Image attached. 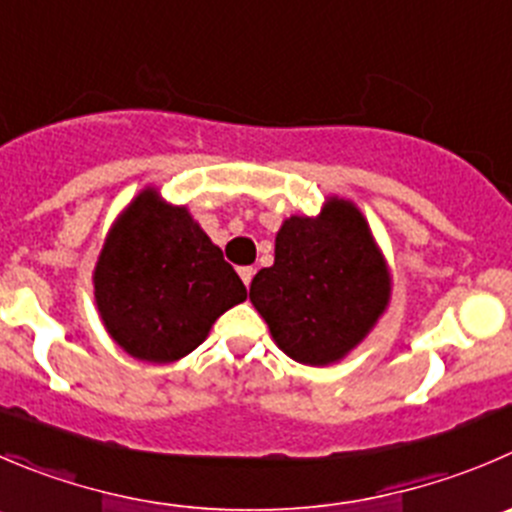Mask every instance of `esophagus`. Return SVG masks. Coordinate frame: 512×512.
<instances>
[{
    "mask_svg": "<svg viewBox=\"0 0 512 512\" xmlns=\"http://www.w3.org/2000/svg\"><path fill=\"white\" fill-rule=\"evenodd\" d=\"M240 277L245 285H250L252 277H255V267H240Z\"/></svg>",
    "mask_w": 512,
    "mask_h": 512,
    "instance_id": "1",
    "label": "esophagus"
}]
</instances>
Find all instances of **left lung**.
I'll return each instance as SVG.
<instances>
[{
  "mask_svg": "<svg viewBox=\"0 0 512 512\" xmlns=\"http://www.w3.org/2000/svg\"><path fill=\"white\" fill-rule=\"evenodd\" d=\"M250 300L277 347L302 365L342 360L390 302V272L365 217L330 197L317 217H290L275 237Z\"/></svg>",
  "mask_w": 512,
  "mask_h": 512,
  "instance_id": "obj_1",
  "label": "left lung"
}]
</instances>
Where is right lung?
Returning <instances> with one entry per match:
<instances>
[{
    "label": "right lung",
    "mask_w": 512,
    "mask_h": 512,
    "mask_svg": "<svg viewBox=\"0 0 512 512\" xmlns=\"http://www.w3.org/2000/svg\"><path fill=\"white\" fill-rule=\"evenodd\" d=\"M94 300L112 340L147 362H175L207 337L217 317L247 297L187 207L155 190L130 202L94 267Z\"/></svg>",
    "instance_id": "obj_1"
}]
</instances>
